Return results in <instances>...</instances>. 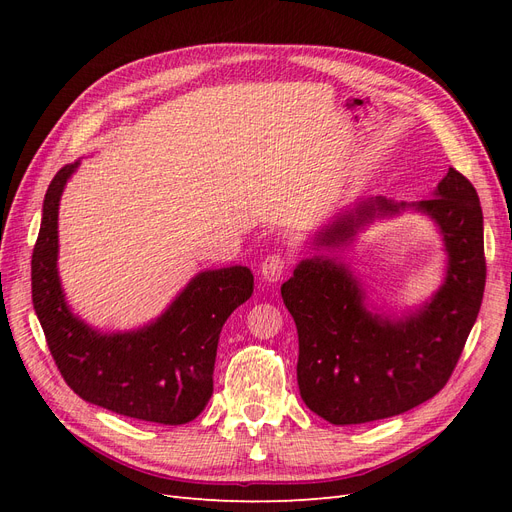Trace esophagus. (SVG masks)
Segmentation results:
<instances>
[{
    "instance_id": "1",
    "label": "esophagus",
    "mask_w": 512,
    "mask_h": 512,
    "mask_svg": "<svg viewBox=\"0 0 512 512\" xmlns=\"http://www.w3.org/2000/svg\"><path fill=\"white\" fill-rule=\"evenodd\" d=\"M288 269V260L282 254H269L260 265V275L265 282H277Z\"/></svg>"
}]
</instances>
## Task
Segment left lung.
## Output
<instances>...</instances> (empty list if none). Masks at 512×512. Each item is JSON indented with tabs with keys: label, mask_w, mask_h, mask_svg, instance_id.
Returning a JSON list of instances; mask_svg holds the SVG:
<instances>
[{
	"label": "left lung",
	"mask_w": 512,
	"mask_h": 512,
	"mask_svg": "<svg viewBox=\"0 0 512 512\" xmlns=\"http://www.w3.org/2000/svg\"><path fill=\"white\" fill-rule=\"evenodd\" d=\"M401 205L361 203L318 235L339 245L378 213ZM438 224L448 252L446 282L423 309L391 322L369 314L344 265L303 260L282 286L297 324V382L305 406L333 425H361L416 408L444 389L483 303L487 262L483 211L474 185L448 168L436 196L414 205Z\"/></svg>",
	"instance_id": "obj_1"
}]
</instances>
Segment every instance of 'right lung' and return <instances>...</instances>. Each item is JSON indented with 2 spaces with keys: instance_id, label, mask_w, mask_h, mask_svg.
Segmentation results:
<instances>
[{
  "instance_id": "obj_1",
  "label": "right lung",
  "mask_w": 512,
  "mask_h": 512,
  "mask_svg": "<svg viewBox=\"0 0 512 512\" xmlns=\"http://www.w3.org/2000/svg\"><path fill=\"white\" fill-rule=\"evenodd\" d=\"M76 164L53 177L32 254V301L53 361L89 404L160 425L190 423L213 393V365L224 322L252 297L247 267L198 273L149 327L102 335L74 318L57 275L59 198Z\"/></svg>"
}]
</instances>
